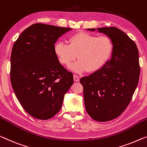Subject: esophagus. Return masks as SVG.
I'll return each mask as SVG.
<instances>
[{
	"instance_id": "34e87169",
	"label": "esophagus",
	"mask_w": 147,
	"mask_h": 147,
	"mask_svg": "<svg viewBox=\"0 0 147 147\" xmlns=\"http://www.w3.org/2000/svg\"><path fill=\"white\" fill-rule=\"evenodd\" d=\"M73 77H74V80L75 81V82H78V81H79L80 78L77 75H76V74H74Z\"/></svg>"
}]
</instances>
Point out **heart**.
<instances>
[{
	"label": "heart",
	"mask_w": 147,
	"mask_h": 147,
	"mask_svg": "<svg viewBox=\"0 0 147 147\" xmlns=\"http://www.w3.org/2000/svg\"><path fill=\"white\" fill-rule=\"evenodd\" d=\"M69 45L59 42L54 47L55 53L61 64L68 65L77 57L78 61L71 69L76 72L94 73L105 65L113 50V43L107 36H97L79 32L69 39Z\"/></svg>",
	"instance_id": "obj_1"
}]
</instances>
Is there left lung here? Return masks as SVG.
<instances>
[{"label":"left lung","mask_w":147,"mask_h":147,"mask_svg":"<svg viewBox=\"0 0 147 147\" xmlns=\"http://www.w3.org/2000/svg\"><path fill=\"white\" fill-rule=\"evenodd\" d=\"M87 30H98L113 43L110 59L80 80L87 113L96 121H108L119 117L132 99L140 76L139 51L134 41L117 28Z\"/></svg>","instance_id":"left-lung-1"}]
</instances>
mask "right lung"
Returning a JSON list of instances; mask_svg holds the SVG:
<instances>
[{"instance_id":"1","label":"right lung","mask_w":147,"mask_h":147,"mask_svg":"<svg viewBox=\"0 0 147 147\" xmlns=\"http://www.w3.org/2000/svg\"><path fill=\"white\" fill-rule=\"evenodd\" d=\"M71 28L34 24L13 45L10 81L21 106L28 114L47 120L59 112L64 96L73 84V74L60 64L55 43Z\"/></svg>"}]
</instances>
